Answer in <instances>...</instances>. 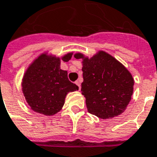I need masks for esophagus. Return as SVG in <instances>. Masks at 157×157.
Returning a JSON list of instances; mask_svg holds the SVG:
<instances>
[{
    "label": "esophagus",
    "mask_w": 157,
    "mask_h": 157,
    "mask_svg": "<svg viewBox=\"0 0 157 157\" xmlns=\"http://www.w3.org/2000/svg\"><path fill=\"white\" fill-rule=\"evenodd\" d=\"M75 83H76V85L78 87V90H80V88H81V85H80V81H79V80H77V81L75 82Z\"/></svg>",
    "instance_id": "34e87169"
}]
</instances>
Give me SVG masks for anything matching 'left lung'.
<instances>
[{
    "label": "left lung",
    "instance_id": "left-lung-1",
    "mask_svg": "<svg viewBox=\"0 0 157 157\" xmlns=\"http://www.w3.org/2000/svg\"><path fill=\"white\" fill-rule=\"evenodd\" d=\"M74 58L83 60L81 91L88 113L102 119L122 114L133 93L134 79L128 69L102 50L92 58L81 53L75 54Z\"/></svg>",
    "mask_w": 157,
    "mask_h": 157
}]
</instances>
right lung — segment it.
Returning <instances> with one entry per match:
<instances>
[{"mask_svg": "<svg viewBox=\"0 0 157 157\" xmlns=\"http://www.w3.org/2000/svg\"><path fill=\"white\" fill-rule=\"evenodd\" d=\"M73 53L59 58L44 53L28 67L22 79V92L30 108L38 113L52 116L62 109L66 95L78 90L60 69L61 59H71Z\"/></svg>", "mask_w": 157, "mask_h": 157, "instance_id": "add662e5", "label": "right lung"}]
</instances>
